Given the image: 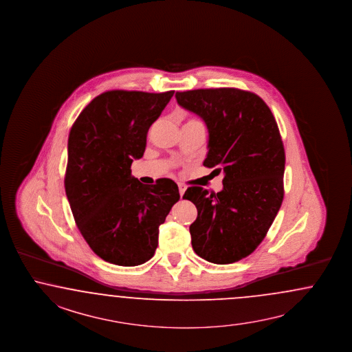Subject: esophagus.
<instances>
[{
    "instance_id": "1",
    "label": "esophagus",
    "mask_w": 352,
    "mask_h": 352,
    "mask_svg": "<svg viewBox=\"0 0 352 352\" xmlns=\"http://www.w3.org/2000/svg\"><path fill=\"white\" fill-rule=\"evenodd\" d=\"M185 190H186V186H185L184 184H179V192H180V197H182V198L184 193H185Z\"/></svg>"
}]
</instances>
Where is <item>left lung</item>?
Returning a JSON list of instances; mask_svg holds the SVG:
<instances>
[{"mask_svg":"<svg viewBox=\"0 0 352 352\" xmlns=\"http://www.w3.org/2000/svg\"><path fill=\"white\" fill-rule=\"evenodd\" d=\"M177 103L208 129L204 166L223 170V190L190 186L184 199L198 216L189 228L198 256L241 261L265 237L284 199L285 150L272 111L259 96L236 88L177 91Z\"/></svg>","mask_w":352,"mask_h":352,"instance_id":"8db88e82","label":"left lung"}]
</instances>
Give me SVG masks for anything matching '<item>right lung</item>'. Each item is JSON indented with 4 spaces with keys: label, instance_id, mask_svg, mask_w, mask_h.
Returning a JSON list of instances; mask_svg holds the SVG:
<instances>
[{
    "label": "right lung",
    "instance_id": "add662e5",
    "mask_svg": "<svg viewBox=\"0 0 352 352\" xmlns=\"http://www.w3.org/2000/svg\"><path fill=\"white\" fill-rule=\"evenodd\" d=\"M175 91H109L97 96L68 136L65 189L76 226L101 259L135 267L150 261L159 226L180 199L177 184L144 185L131 175L146 135Z\"/></svg>",
    "mask_w": 352,
    "mask_h": 352
}]
</instances>
